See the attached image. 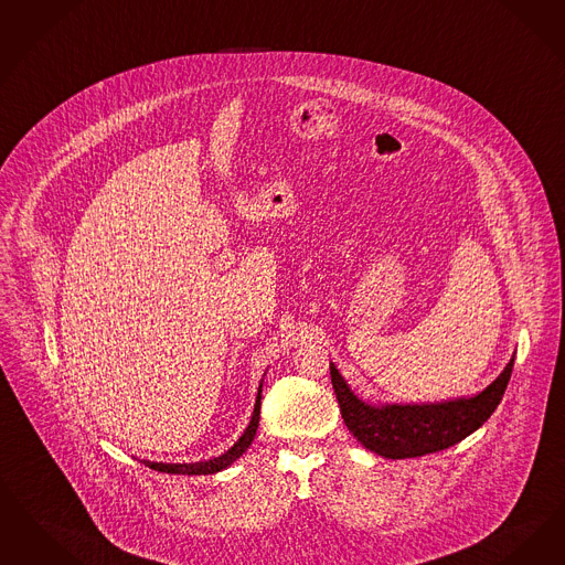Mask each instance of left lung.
Here are the masks:
<instances>
[{"mask_svg": "<svg viewBox=\"0 0 565 565\" xmlns=\"http://www.w3.org/2000/svg\"><path fill=\"white\" fill-rule=\"evenodd\" d=\"M513 362L507 363L497 381L475 397L423 406H370L349 388L334 363H330V376L347 429L363 448L397 460L446 450L479 429L500 404Z\"/></svg>", "mask_w": 565, "mask_h": 565, "instance_id": "8db88e82", "label": "left lung"}]
</instances>
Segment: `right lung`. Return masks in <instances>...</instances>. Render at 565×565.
<instances>
[{"label":"right lung","mask_w":565,"mask_h":565,"mask_svg":"<svg viewBox=\"0 0 565 565\" xmlns=\"http://www.w3.org/2000/svg\"><path fill=\"white\" fill-rule=\"evenodd\" d=\"M260 393H263V384H260L258 395H256V404H254L248 429L244 430V435L225 454H221V456H216L212 460H202V462H182V465H179V462H149V460H145V465L149 469H153V471H159V473L210 475L223 471L228 465H233L244 451L248 450L249 444L254 441V435H256V429H258V418H260Z\"/></svg>","instance_id":"1"}]
</instances>
